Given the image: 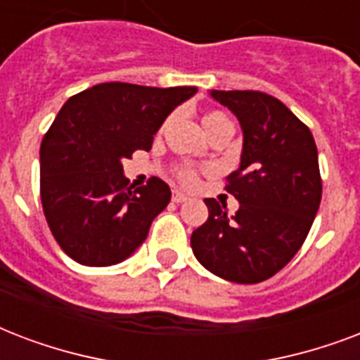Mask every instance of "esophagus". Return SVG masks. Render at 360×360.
Listing matches in <instances>:
<instances>
[{
    "label": "esophagus",
    "mask_w": 360,
    "mask_h": 360,
    "mask_svg": "<svg viewBox=\"0 0 360 360\" xmlns=\"http://www.w3.org/2000/svg\"><path fill=\"white\" fill-rule=\"evenodd\" d=\"M186 200H188V195L182 193V191H172V202L180 205V202H186Z\"/></svg>",
    "instance_id": "1"
}]
</instances>
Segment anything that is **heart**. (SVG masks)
<instances>
[{
  "instance_id": "b5f03b06",
  "label": "heart",
  "mask_w": 360,
  "mask_h": 360,
  "mask_svg": "<svg viewBox=\"0 0 360 360\" xmlns=\"http://www.w3.org/2000/svg\"><path fill=\"white\" fill-rule=\"evenodd\" d=\"M202 127L212 136L216 135V133H221V131H231V122L225 114L218 112V110H210V112L202 114ZM178 178L184 184H193L195 172L191 169H180L178 171Z\"/></svg>"
}]
</instances>
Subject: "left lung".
Wrapping results in <instances>:
<instances>
[{
    "label": "left lung",
    "instance_id": "obj_1",
    "mask_svg": "<svg viewBox=\"0 0 360 360\" xmlns=\"http://www.w3.org/2000/svg\"><path fill=\"white\" fill-rule=\"evenodd\" d=\"M210 97L240 124V165L225 188L240 206L229 218L218 200L205 199L208 219L193 231L191 250L212 274L259 283L283 269L310 233L321 202L316 141L269 94L210 90Z\"/></svg>",
    "mask_w": 360,
    "mask_h": 360
}]
</instances>
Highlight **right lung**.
<instances>
[{"mask_svg":"<svg viewBox=\"0 0 360 360\" xmlns=\"http://www.w3.org/2000/svg\"><path fill=\"white\" fill-rule=\"evenodd\" d=\"M195 86L105 82L69 97L41 142V202L56 242L86 266H110L136 252L171 200L160 178L131 191L122 161L152 148L167 116Z\"/></svg>","mask_w":360,"mask_h":360,"instance_id":"add662e5","label":"right lung"}]
</instances>
